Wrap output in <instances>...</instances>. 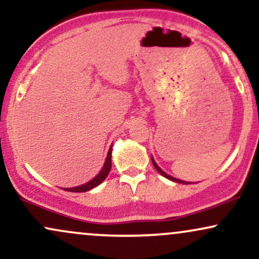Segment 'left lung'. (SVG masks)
Returning <instances> with one entry per match:
<instances>
[{
  "label": "left lung",
  "instance_id": "8db88e82",
  "mask_svg": "<svg viewBox=\"0 0 259 259\" xmlns=\"http://www.w3.org/2000/svg\"><path fill=\"white\" fill-rule=\"evenodd\" d=\"M152 159V163H153V165H154V168H156V170L158 171V173L160 174V175H163V177L164 178H167V179H169V180H171V181H175V183H180V184H190V183H186V181H183V180H179V179H177V178H173V177H170V175H168L167 173H164V171L162 170V169H160L158 165H157V163L154 162L153 160V158H151Z\"/></svg>",
  "mask_w": 259,
  "mask_h": 259
}]
</instances>
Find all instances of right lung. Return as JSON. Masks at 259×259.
Masks as SVG:
<instances>
[{"instance_id":"add662e5","label":"right lung","mask_w":259,"mask_h":259,"mask_svg":"<svg viewBox=\"0 0 259 259\" xmlns=\"http://www.w3.org/2000/svg\"><path fill=\"white\" fill-rule=\"evenodd\" d=\"M111 168H112V147L109 148L108 154H107L105 165H103V168L101 169L100 173L97 174L96 177L94 178V179L89 181V183L84 184V185H80V186H76V187H69V189H63V190H65V191H70V192H86V191H89V190H91V189H94V187L99 186L100 184L102 183V181L105 180L107 177H108V173H109V170H111Z\"/></svg>"}]
</instances>
